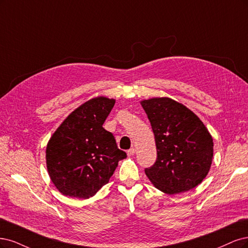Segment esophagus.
Instances as JSON below:
<instances>
[{
  "label": "esophagus",
  "instance_id": "34e87169",
  "mask_svg": "<svg viewBox=\"0 0 248 248\" xmlns=\"http://www.w3.org/2000/svg\"><path fill=\"white\" fill-rule=\"evenodd\" d=\"M135 148H130L129 150H127L126 151V154H127V155H129V156H132V155H135Z\"/></svg>",
  "mask_w": 248,
  "mask_h": 248
}]
</instances>
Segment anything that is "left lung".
Listing matches in <instances>:
<instances>
[{
	"label": "left lung",
	"instance_id": "1",
	"mask_svg": "<svg viewBox=\"0 0 248 248\" xmlns=\"http://www.w3.org/2000/svg\"><path fill=\"white\" fill-rule=\"evenodd\" d=\"M155 134L157 157L146 168L153 185L168 195L196 187L208 174L213 139L193 111L170 98L141 101Z\"/></svg>",
	"mask_w": 248,
	"mask_h": 248
}]
</instances>
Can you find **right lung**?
I'll use <instances>...</instances> for the list:
<instances>
[{
	"label": "right lung",
	"mask_w": 248,
	"mask_h": 248,
	"mask_svg": "<svg viewBox=\"0 0 248 248\" xmlns=\"http://www.w3.org/2000/svg\"><path fill=\"white\" fill-rule=\"evenodd\" d=\"M115 100L93 98L72 112L46 147L47 171L63 196L89 199L108 183L126 157L112 133L103 127Z\"/></svg>",
	"instance_id": "1"
}]
</instances>
